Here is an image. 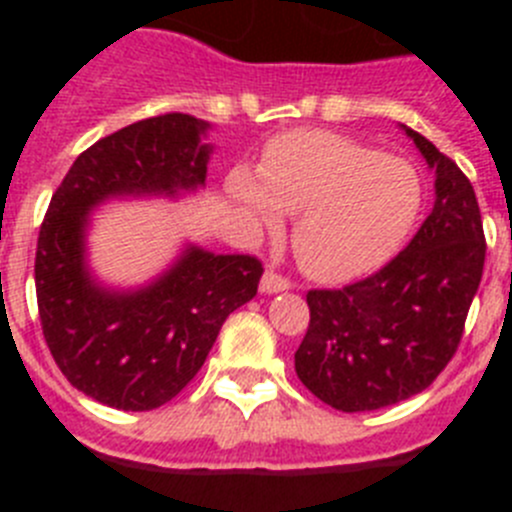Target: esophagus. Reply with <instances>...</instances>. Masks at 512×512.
Listing matches in <instances>:
<instances>
[{"mask_svg": "<svg viewBox=\"0 0 512 512\" xmlns=\"http://www.w3.org/2000/svg\"><path fill=\"white\" fill-rule=\"evenodd\" d=\"M259 287L264 295H277V292H287V289H292V284H289L284 277H279V274H274V271H266L264 277H261Z\"/></svg>", "mask_w": 512, "mask_h": 512, "instance_id": "1", "label": "esophagus"}]
</instances>
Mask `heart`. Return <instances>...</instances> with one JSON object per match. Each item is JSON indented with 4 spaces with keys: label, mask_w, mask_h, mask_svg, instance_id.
<instances>
[{
    "label": "heart",
    "mask_w": 512,
    "mask_h": 512,
    "mask_svg": "<svg viewBox=\"0 0 512 512\" xmlns=\"http://www.w3.org/2000/svg\"><path fill=\"white\" fill-rule=\"evenodd\" d=\"M228 192L253 228L277 230L284 212L297 215L292 243L320 282H351L387 264L423 207L410 161L325 130L269 140L259 174L235 169Z\"/></svg>",
    "instance_id": "obj_1"
}]
</instances>
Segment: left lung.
I'll return each instance as SVG.
<instances>
[{"instance_id": "8db88e82", "label": "left lung", "mask_w": 512, "mask_h": 512, "mask_svg": "<svg viewBox=\"0 0 512 512\" xmlns=\"http://www.w3.org/2000/svg\"><path fill=\"white\" fill-rule=\"evenodd\" d=\"M436 174V202L413 241L372 277L307 292L310 325L295 372L343 413L423 392L449 364L485 269V233L469 179L431 140L400 125Z\"/></svg>"}]
</instances>
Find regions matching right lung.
<instances>
[{
	"instance_id": "1",
	"label": "right lung",
	"mask_w": 512,
	"mask_h": 512,
	"mask_svg": "<svg viewBox=\"0 0 512 512\" xmlns=\"http://www.w3.org/2000/svg\"><path fill=\"white\" fill-rule=\"evenodd\" d=\"M210 122L148 117L97 140L53 194L35 253L43 336L76 390L128 413L161 408L202 369L230 312L256 297L253 256L184 243L138 287L104 284L89 266L97 207L117 200H179L205 187Z\"/></svg>"
}]
</instances>
